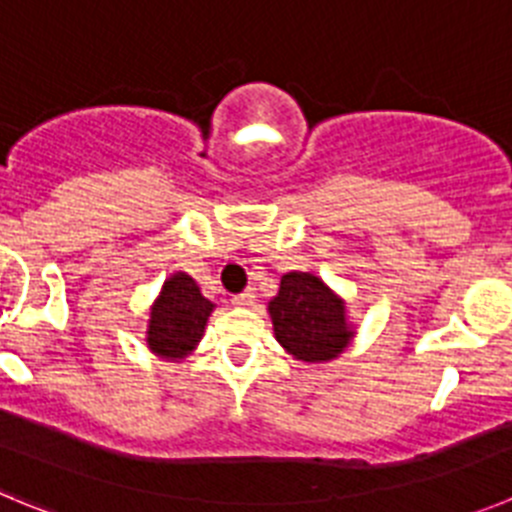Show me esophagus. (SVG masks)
Instances as JSON below:
<instances>
[{
    "mask_svg": "<svg viewBox=\"0 0 512 512\" xmlns=\"http://www.w3.org/2000/svg\"><path fill=\"white\" fill-rule=\"evenodd\" d=\"M255 301H257V290L255 288H250V290H245V293L234 296V306H252Z\"/></svg>",
    "mask_w": 512,
    "mask_h": 512,
    "instance_id": "obj_1",
    "label": "esophagus"
}]
</instances>
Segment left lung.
Here are the masks:
<instances>
[{"instance_id":"obj_1","label":"left lung","mask_w":512,"mask_h":512,"mask_svg":"<svg viewBox=\"0 0 512 512\" xmlns=\"http://www.w3.org/2000/svg\"><path fill=\"white\" fill-rule=\"evenodd\" d=\"M267 311L280 347L311 365L339 357L354 336L344 301L313 273L283 275Z\"/></svg>"}]
</instances>
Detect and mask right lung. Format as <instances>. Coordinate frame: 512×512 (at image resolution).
<instances>
[{"instance_id":"obj_1","label":"right lung","mask_w":512,"mask_h":512,"mask_svg":"<svg viewBox=\"0 0 512 512\" xmlns=\"http://www.w3.org/2000/svg\"><path fill=\"white\" fill-rule=\"evenodd\" d=\"M211 311L214 303L201 296L196 280L186 273H173L150 308L147 347L170 362L188 357L201 342Z\"/></svg>"}]
</instances>
